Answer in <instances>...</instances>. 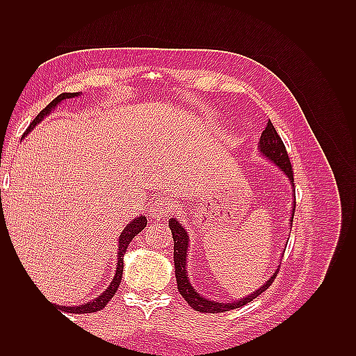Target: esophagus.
Returning <instances> with one entry per match:
<instances>
[{"label":"esophagus","mask_w":356,"mask_h":356,"mask_svg":"<svg viewBox=\"0 0 356 356\" xmlns=\"http://www.w3.org/2000/svg\"><path fill=\"white\" fill-rule=\"evenodd\" d=\"M149 212H153L157 218H165L174 212V203H172L170 199H166V197L157 199L152 203V211Z\"/></svg>","instance_id":"obj_1"}]
</instances>
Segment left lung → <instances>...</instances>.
<instances>
[{"instance_id":"1","label":"left lung","mask_w":356,"mask_h":356,"mask_svg":"<svg viewBox=\"0 0 356 356\" xmlns=\"http://www.w3.org/2000/svg\"><path fill=\"white\" fill-rule=\"evenodd\" d=\"M258 149L263 156H266L268 160H272L275 165L279 166L284 174L289 178L291 184L294 187V174H293V166H291V161L286 153V148L282 143L281 136L277 135L275 126L272 122L268 120L267 126L261 134L260 144H258ZM294 212H296V188H294V207H293V217H291V225H293L294 220ZM169 229L172 232V238H174V263H175V276H177V284L178 291L187 303L197 312L202 314H221V312H229L233 309L242 307L248 303H251L254 298L261 296L264 291L270 286L277 276V270L273 273V276L268 279V281L258 288L251 296L245 298H241L238 301H233V303H218V301H211L209 298L202 297L197 291L191 286L188 281V275L186 270L187 266V250H188V236L186 229L175 220H169Z\"/></svg>"}]
</instances>
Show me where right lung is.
I'll return each instance as SVG.
<instances>
[{"label": "right lung", "mask_w": 356, "mask_h": 356, "mask_svg": "<svg viewBox=\"0 0 356 356\" xmlns=\"http://www.w3.org/2000/svg\"><path fill=\"white\" fill-rule=\"evenodd\" d=\"M80 95V92H75V93H60L58 98H55L53 99L44 110H42L34 120H32V123L29 124V127L26 129V132L25 134H29L31 131H32V127H35L42 118H44L47 114H50L51 113V110L55 108V106L59 104V102H62L63 99H70V98H75V96H79ZM147 225V218L145 217H138V218H135L134 221H131L127 224V227L123 230V233L120 234V239H118V252H117V270H115V276H114V279H113V282L110 284V286L106 288L104 293L99 296V297H96L95 300H92V301H88V303H84V305H80V306H74V307H65V306H56V307H59L62 312H68V314H93V312H98V310H102L105 306H106V303H108V301L114 297V294H115V291H117V288H118V285H120V282H122V275H123V255L126 254V250H127V246H129V243L132 242V239L135 238V236L139 233V232H143L144 230V227Z\"/></svg>", "instance_id": "obj_1"}]
</instances>
